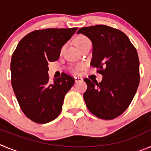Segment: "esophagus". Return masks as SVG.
<instances>
[{
	"label": "esophagus",
	"mask_w": 151,
	"mask_h": 151,
	"mask_svg": "<svg viewBox=\"0 0 151 151\" xmlns=\"http://www.w3.org/2000/svg\"><path fill=\"white\" fill-rule=\"evenodd\" d=\"M75 78V81H76V82H82V81H83V78H82V77H78V76H75L74 77Z\"/></svg>",
	"instance_id": "34e87169"
}]
</instances>
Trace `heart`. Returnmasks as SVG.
I'll list each match as a JSON object with an SVG mask.
<instances>
[{
	"mask_svg": "<svg viewBox=\"0 0 151 151\" xmlns=\"http://www.w3.org/2000/svg\"><path fill=\"white\" fill-rule=\"evenodd\" d=\"M89 41H90V40H89L86 36L83 35H79L77 36L76 38V39H75V45H76V47L78 49H80L83 45H85V44L89 42ZM82 66V65H78V66H77V69H81Z\"/></svg>",
	"mask_w": 151,
	"mask_h": 151,
	"instance_id": "1",
	"label": "heart"
}]
</instances>
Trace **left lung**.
I'll use <instances>...</instances> for the list:
<instances>
[{
  "instance_id": "left-lung-1",
  "label": "left lung",
  "mask_w": 151,
  "mask_h": 151,
  "mask_svg": "<svg viewBox=\"0 0 151 151\" xmlns=\"http://www.w3.org/2000/svg\"><path fill=\"white\" fill-rule=\"evenodd\" d=\"M80 33L91 41V63L104 76L100 83L85 78L86 106L98 118H116L129 107L139 85L137 50L125 33L110 26L82 28L77 34Z\"/></svg>"
}]
</instances>
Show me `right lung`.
<instances>
[{
	"mask_svg": "<svg viewBox=\"0 0 151 151\" xmlns=\"http://www.w3.org/2000/svg\"><path fill=\"white\" fill-rule=\"evenodd\" d=\"M78 28L47 29L26 35L10 63L11 82L21 110L36 123H47L60 113L64 97L75 83L69 75L49 82L48 63L59 59L63 46Z\"/></svg>",
	"mask_w": 151,
	"mask_h": 151,
	"instance_id": "right-lung-1",
	"label": "right lung"
}]
</instances>
